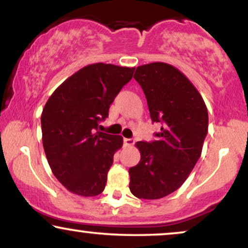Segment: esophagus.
I'll use <instances>...</instances> for the list:
<instances>
[{"label": "esophagus", "mask_w": 248, "mask_h": 248, "mask_svg": "<svg viewBox=\"0 0 248 248\" xmlns=\"http://www.w3.org/2000/svg\"><path fill=\"white\" fill-rule=\"evenodd\" d=\"M123 142H124L125 147H132V145L135 143L134 139H124Z\"/></svg>", "instance_id": "1"}]
</instances>
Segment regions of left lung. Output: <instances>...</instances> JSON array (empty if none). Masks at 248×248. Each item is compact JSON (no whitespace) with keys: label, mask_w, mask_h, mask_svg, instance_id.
Here are the masks:
<instances>
[{"label":"left lung","mask_w":248,"mask_h":248,"mask_svg":"<svg viewBox=\"0 0 248 248\" xmlns=\"http://www.w3.org/2000/svg\"><path fill=\"white\" fill-rule=\"evenodd\" d=\"M134 79L147 98L152 122L162 126L155 141L135 144L141 159L128 170L130 189L139 199H161L181 187L201 157L208 109L191 81L170 64L138 66Z\"/></svg>","instance_id":"obj_1"}]
</instances>
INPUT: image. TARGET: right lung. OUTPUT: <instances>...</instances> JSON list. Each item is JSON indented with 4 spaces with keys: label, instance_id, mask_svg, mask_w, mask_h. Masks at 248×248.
I'll list each match as a JSON object with an SVG mask.
<instances>
[{
    "label": "right lung",
    "instance_id": "add662e5",
    "mask_svg": "<svg viewBox=\"0 0 248 248\" xmlns=\"http://www.w3.org/2000/svg\"><path fill=\"white\" fill-rule=\"evenodd\" d=\"M134 67L94 63L52 93L42 113L43 145L53 174L67 191L96 196L104 191L121 135L98 131L109 106L132 79Z\"/></svg>",
    "mask_w": 248,
    "mask_h": 248
}]
</instances>
